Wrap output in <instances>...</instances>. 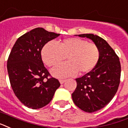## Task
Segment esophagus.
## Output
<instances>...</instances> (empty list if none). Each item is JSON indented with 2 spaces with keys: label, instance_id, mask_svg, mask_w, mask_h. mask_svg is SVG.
Instances as JSON below:
<instances>
[{
  "label": "esophagus",
  "instance_id": "esophagus-1",
  "mask_svg": "<svg viewBox=\"0 0 128 128\" xmlns=\"http://www.w3.org/2000/svg\"><path fill=\"white\" fill-rule=\"evenodd\" d=\"M65 81H66V80H64V79H60V84H63Z\"/></svg>",
  "mask_w": 128,
  "mask_h": 128
}]
</instances>
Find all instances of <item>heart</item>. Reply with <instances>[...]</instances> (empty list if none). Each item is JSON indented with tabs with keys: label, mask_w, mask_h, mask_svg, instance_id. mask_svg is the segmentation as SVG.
<instances>
[{
	"label": "heart",
	"mask_w": 128,
	"mask_h": 128,
	"mask_svg": "<svg viewBox=\"0 0 128 128\" xmlns=\"http://www.w3.org/2000/svg\"><path fill=\"white\" fill-rule=\"evenodd\" d=\"M101 52L93 43L76 38L64 39L58 46L47 43L42 50L43 62L49 67L62 63L66 58L68 62L56 66L52 70L53 76L58 78L82 75L90 72L99 63Z\"/></svg>",
	"instance_id": "b5f03b06"
}]
</instances>
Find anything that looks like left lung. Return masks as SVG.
<instances>
[{
  "mask_svg": "<svg viewBox=\"0 0 128 128\" xmlns=\"http://www.w3.org/2000/svg\"><path fill=\"white\" fill-rule=\"evenodd\" d=\"M99 47L101 56L96 67L83 76L76 78L77 86L72 94L77 107L88 113L99 111L112 101L118 91L121 76L120 59L108 43L93 34H80Z\"/></svg>",
  "mask_w": 128,
  "mask_h": 128,
  "instance_id": "1",
  "label": "left lung"
}]
</instances>
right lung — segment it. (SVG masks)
I'll use <instances>...</instances> for the list:
<instances>
[{
    "label": "right lung",
    "instance_id": "add662e5",
    "mask_svg": "<svg viewBox=\"0 0 128 128\" xmlns=\"http://www.w3.org/2000/svg\"><path fill=\"white\" fill-rule=\"evenodd\" d=\"M60 34L38 27L16 41L7 60L9 80L14 94L23 105L33 110L48 105L60 86L45 68L41 52L45 44Z\"/></svg>",
    "mask_w": 128,
    "mask_h": 128
}]
</instances>
